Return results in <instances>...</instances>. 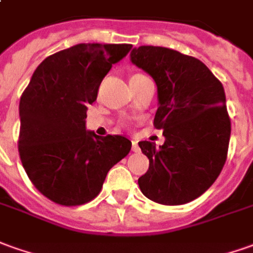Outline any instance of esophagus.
Here are the masks:
<instances>
[{"mask_svg":"<svg viewBox=\"0 0 253 253\" xmlns=\"http://www.w3.org/2000/svg\"><path fill=\"white\" fill-rule=\"evenodd\" d=\"M132 151H135V153L139 151V146H137L136 140H132Z\"/></svg>","mask_w":253,"mask_h":253,"instance_id":"34e87169","label":"esophagus"}]
</instances>
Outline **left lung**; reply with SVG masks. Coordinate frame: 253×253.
Instances as JSON below:
<instances>
[{"instance_id": "1", "label": "left lung", "mask_w": 253, "mask_h": 253, "mask_svg": "<svg viewBox=\"0 0 253 253\" xmlns=\"http://www.w3.org/2000/svg\"><path fill=\"white\" fill-rule=\"evenodd\" d=\"M130 60L156 81L154 126L165 136L160 147L139 142L150 161L139 187L161 205L190 203L213 184L227 158L231 121L222 83L201 60L169 48L139 46Z\"/></svg>"}]
</instances>
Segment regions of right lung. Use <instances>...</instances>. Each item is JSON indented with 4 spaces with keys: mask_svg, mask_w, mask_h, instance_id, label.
<instances>
[{
    "mask_svg": "<svg viewBox=\"0 0 253 253\" xmlns=\"http://www.w3.org/2000/svg\"><path fill=\"white\" fill-rule=\"evenodd\" d=\"M130 43H78L48 56L37 67L19 104L17 149L31 183L64 207L92 201L106 175L128 156L123 135L96 136L85 129L88 106L100 83L128 55Z\"/></svg>",
    "mask_w": 253,
    "mask_h": 253,
    "instance_id": "right-lung-1",
    "label": "right lung"
}]
</instances>
